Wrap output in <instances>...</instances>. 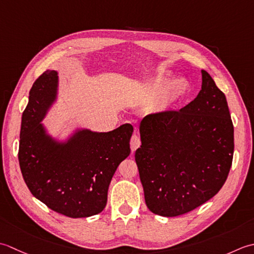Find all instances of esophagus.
I'll list each match as a JSON object with an SVG mask.
<instances>
[{
    "label": "esophagus",
    "mask_w": 254,
    "mask_h": 254,
    "mask_svg": "<svg viewBox=\"0 0 254 254\" xmlns=\"http://www.w3.org/2000/svg\"><path fill=\"white\" fill-rule=\"evenodd\" d=\"M141 141H140V138L137 134H132V137L130 139V148H131V151H134L137 148L140 147Z\"/></svg>",
    "instance_id": "1"
}]
</instances>
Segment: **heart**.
Returning <instances> with one entry per match:
<instances>
[{"instance_id": "1", "label": "heart", "mask_w": 254, "mask_h": 254, "mask_svg": "<svg viewBox=\"0 0 254 254\" xmlns=\"http://www.w3.org/2000/svg\"><path fill=\"white\" fill-rule=\"evenodd\" d=\"M148 89L156 95L162 94L163 106H171L189 94L190 82L185 77L171 82L168 74H160L150 82Z\"/></svg>"}]
</instances>
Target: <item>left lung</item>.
Segmentation results:
<instances>
[{"instance_id": "1", "label": "left lung", "mask_w": 254, "mask_h": 254, "mask_svg": "<svg viewBox=\"0 0 254 254\" xmlns=\"http://www.w3.org/2000/svg\"><path fill=\"white\" fill-rule=\"evenodd\" d=\"M134 159L153 214L175 217L203 205L225 184L234 157V125L224 93L201 70V90L180 111L140 122Z\"/></svg>"}]
</instances>
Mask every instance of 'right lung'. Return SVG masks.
I'll return each instance as SVG.
<instances>
[{
  "label": "right lung",
  "mask_w": 254,
  "mask_h": 254,
  "mask_svg": "<svg viewBox=\"0 0 254 254\" xmlns=\"http://www.w3.org/2000/svg\"><path fill=\"white\" fill-rule=\"evenodd\" d=\"M58 71L47 70L35 81L22 116L18 161L26 185L50 209L71 218L100 214L107 203L114 173L130 153L133 127L112 131L75 127L64 138L41 124L58 101Z\"/></svg>",
  "instance_id": "obj_1"
}]
</instances>
